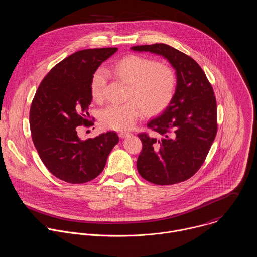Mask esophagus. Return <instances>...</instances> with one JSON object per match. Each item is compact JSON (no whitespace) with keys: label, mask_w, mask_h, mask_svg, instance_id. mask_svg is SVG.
Wrapping results in <instances>:
<instances>
[{"label":"esophagus","mask_w":257,"mask_h":257,"mask_svg":"<svg viewBox=\"0 0 257 257\" xmlns=\"http://www.w3.org/2000/svg\"><path fill=\"white\" fill-rule=\"evenodd\" d=\"M130 135H131V133H130V132H126V131H122V132L119 133V136H120L121 138H125V137H128V136H130Z\"/></svg>","instance_id":"esophagus-1"}]
</instances>
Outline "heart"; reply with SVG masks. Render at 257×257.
I'll use <instances>...</instances> for the list:
<instances>
[{
    "label": "heart",
    "mask_w": 257,
    "mask_h": 257,
    "mask_svg": "<svg viewBox=\"0 0 257 257\" xmlns=\"http://www.w3.org/2000/svg\"><path fill=\"white\" fill-rule=\"evenodd\" d=\"M109 74L130 86L128 97L136 101L109 104L100 109L98 119L106 129L126 130L135 122L140 107L145 115L154 116L163 112L174 97L177 82L174 70L152 59L127 56L112 66ZM105 81L104 71L97 69L90 81V93L94 100L101 99Z\"/></svg>",
    "instance_id": "b5f03b06"
}]
</instances>
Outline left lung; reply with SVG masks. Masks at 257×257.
<instances>
[{"label":"left lung","mask_w":257,"mask_h":257,"mask_svg":"<svg viewBox=\"0 0 257 257\" xmlns=\"http://www.w3.org/2000/svg\"><path fill=\"white\" fill-rule=\"evenodd\" d=\"M131 50L163 56L176 70L177 77L172 101L148 123L153 134H138L142 142L138 173L157 185L185 181L202 166L216 135L213 89L192 58L168 45L135 46Z\"/></svg>","instance_id":"left-lung-1"}]
</instances>
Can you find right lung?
I'll return each mask as SVG.
<instances>
[{
    "instance_id": "add662e5",
    "label": "right lung",
    "mask_w": 257,
    "mask_h": 257,
    "mask_svg": "<svg viewBox=\"0 0 257 257\" xmlns=\"http://www.w3.org/2000/svg\"><path fill=\"white\" fill-rule=\"evenodd\" d=\"M117 51L103 48L72 54L51 69L36 90L29 114L32 141L47 169L60 180L72 184L93 180L119 142L113 131L86 140L77 134L78 126L91 124L93 73Z\"/></svg>"
}]
</instances>
